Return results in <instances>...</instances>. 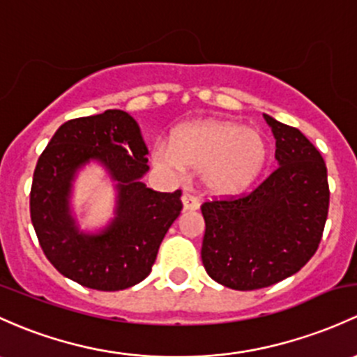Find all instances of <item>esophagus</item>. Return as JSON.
I'll return each instance as SVG.
<instances>
[{
  "label": "esophagus",
  "instance_id": "34e87169",
  "mask_svg": "<svg viewBox=\"0 0 357 357\" xmlns=\"http://www.w3.org/2000/svg\"><path fill=\"white\" fill-rule=\"evenodd\" d=\"M183 207H185V210H197L200 207V200L193 197V195L185 193L183 195Z\"/></svg>",
  "mask_w": 357,
  "mask_h": 357
}]
</instances>
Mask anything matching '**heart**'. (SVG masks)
Listing matches in <instances>:
<instances>
[{"instance_id":"b5f03b06","label":"heart","mask_w":357,"mask_h":357,"mask_svg":"<svg viewBox=\"0 0 357 357\" xmlns=\"http://www.w3.org/2000/svg\"><path fill=\"white\" fill-rule=\"evenodd\" d=\"M152 160L164 171L179 174L183 166L202 172L210 193L232 197L250 188L268 162L264 133L224 119H205L181 126L172 137V147L159 142Z\"/></svg>"}]
</instances>
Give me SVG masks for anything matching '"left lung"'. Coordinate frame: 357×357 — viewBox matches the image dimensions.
I'll use <instances>...</instances> for the list:
<instances>
[{
  "label": "left lung",
  "instance_id": "8db88e82",
  "mask_svg": "<svg viewBox=\"0 0 357 357\" xmlns=\"http://www.w3.org/2000/svg\"><path fill=\"white\" fill-rule=\"evenodd\" d=\"M279 167L253 191L202 204V261L215 282L255 291L299 272L317 253L328 215L327 166L298 128L264 114Z\"/></svg>",
  "mask_w": 357,
  "mask_h": 357
}]
</instances>
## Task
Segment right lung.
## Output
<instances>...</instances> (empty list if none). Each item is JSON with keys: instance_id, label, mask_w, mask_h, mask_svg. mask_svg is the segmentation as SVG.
<instances>
[{"instance_id": "right-lung-1", "label": "right lung", "mask_w": 357, "mask_h": 357, "mask_svg": "<svg viewBox=\"0 0 357 357\" xmlns=\"http://www.w3.org/2000/svg\"><path fill=\"white\" fill-rule=\"evenodd\" d=\"M147 153L137 121L125 111L59 126L37 160L30 188V219L59 273L97 291H121L149 275L183 204L181 190L160 193L140 181L149 169ZM90 158L100 160L120 181L119 217L97 236L78 233L68 213L70 179Z\"/></svg>"}]
</instances>
